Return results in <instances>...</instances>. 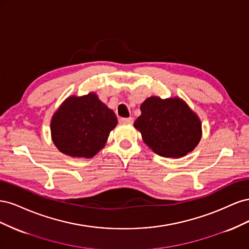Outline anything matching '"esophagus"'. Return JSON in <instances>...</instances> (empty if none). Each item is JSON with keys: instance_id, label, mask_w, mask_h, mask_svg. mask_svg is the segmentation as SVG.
Returning <instances> with one entry per match:
<instances>
[{"instance_id": "obj_1", "label": "esophagus", "mask_w": 249, "mask_h": 249, "mask_svg": "<svg viewBox=\"0 0 249 249\" xmlns=\"http://www.w3.org/2000/svg\"><path fill=\"white\" fill-rule=\"evenodd\" d=\"M119 123L122 124H132L134 123V119L132 117L129 118H120Z\"/></svg>"}]
</instances>
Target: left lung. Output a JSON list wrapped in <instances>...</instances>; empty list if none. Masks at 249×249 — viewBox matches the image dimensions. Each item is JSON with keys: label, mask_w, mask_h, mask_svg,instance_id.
<instances>
[{"label": "left lung", "mask_w": 249, "mask_h": 249, "mask_svg": "<svg viewBox=\"0 0 249 249\" xmlns=\"http://www.w3.org/2000/svg\"><path fill=\"white\" fill-rule=\"evenodd\" d=\"M141 115L134 124L145 144L157 155L182 158L197 146L201 122L180 97L150 96L141 104Z\"/></svg>", "instance_id": "left-lung-1"}]
</instances>
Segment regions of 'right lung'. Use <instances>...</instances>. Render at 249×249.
Returning a JSON list of instances; mask_svg holds the SVG:
<instances>
[{
    "label": "right lung",
    "instance_id": "right-lung-1",
    "mask_svg": "<svg viewBox=\"0 0 249 249\" xmlns=\"http://www.w3.org/2000/svg\"><path fill=\"white\" fill-rule=\"evenodd\" d=\"M116 125L115 113L95 92L71 95L52 116V140L62 154L88 159L105 147Z\"/></svg>",
    "mask_w": 249,
    "mask_h": 249
}]
</instances>
